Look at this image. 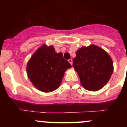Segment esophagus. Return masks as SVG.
I'll return each instance as SVG.
<instances>
[{"label": "esophagus", "instance_id": "1", "mask_svg": "<svg viewBox=\"0 0 127 127\" xmlns=\"http://www.w3.org/2000/svg\"><path fill=\"white\" fill-rule=\"evenodd\" d=\"M68 62H69L70 63V64L72 65V63H73V61H72V59H69V60H68Z\"/></svg>", "mask_w": 127, "mask_h": 127}]
</instances>
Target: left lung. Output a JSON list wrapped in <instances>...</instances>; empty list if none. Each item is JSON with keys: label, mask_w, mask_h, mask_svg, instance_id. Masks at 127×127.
I'll use <instances>...</instances> for the list:
<instances>
[{"label": "left lung", "mask_w": 127, "mask_h": 127, "mask_svg": "<svg viewBox=\"0 0 127 127\" xmlns=\"http://www.w3.org/2000/svg\"><path fill=\"white\" fill-rule=\"evenodd\" d=\"M76 55L73 67L78 73L83 87L91 91L101 89L108 82L113 72L110 55L94 45L79 49Z\"/></svg>", "instance_id": "left-lung-1"}]
</instances>
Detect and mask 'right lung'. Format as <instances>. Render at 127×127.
I'll return each mask as SVG.
<instances>
[{
  "label": "right lung",
  "mask_w": 127,
  "mask_h": 127,
  "mask_svg": "<svg viewBox=\"0 0 127 127\" xmlns=\"http://www.w3.org/2000/svg\"><path fill=\"white\" fill-rule=\"evenodd\" d=\"M62 52L57 53L53 46L43 45L33 54L27 65V73L37 90L45 93L59 87L65 71L71 68Z\"/></svg>",
  "instance_id": "add662e5"
}]
</instances>
